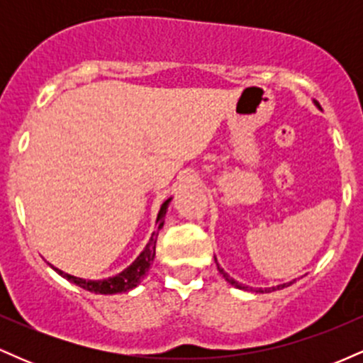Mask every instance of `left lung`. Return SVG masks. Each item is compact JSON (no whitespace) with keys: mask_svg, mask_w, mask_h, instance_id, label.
<instances>
[{"mask_svg":"<svg viewBox=\"0 0 363 363\" xmlns=\"http://www.w3.org/2000/svg\"><path fill=\"white\" fill-rule=\"evenodd\" d=\"M314 102V106L318 107V109H320V106H319V102L318 101H312ZM323 111V109H320ZM215 262H216V268H218V272H220V274H222V277L225 278V281H228L230 283L232 286H235V289H239V290H244V291H256V294H268V291H274V290H281V289H285V286H290L291 283H295V280H291V281H286V283H281V285H277V286H269V289H256L254 290L252 286H247V285H242V283H239V281H235L234 278L230 277V274H228L227 272H225V269L222 268V266L218 264V261H216V257H215Z\"/></svg>","mask_w":363,"mask_h":363,"instance_id":"1","label":"left lung"}]
</instances>
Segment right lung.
I'll return each instance as SVG.
<instances>
[{"mask_svg": "<svg viewBox=\"0 0 363 363\" xmlns=\"http://www.w3.org/2000/svg\"><path fill=\"white\" fill-rule=\"evenodd\" d=\"M170 201H172V198L165 199V201L162 203L160 210H158V215H157V222H155L157 228L153 230L152 237H150L148 244L145 245V249L140 252V256L136 257V259L133 261L128 268H124L121 273L114 274V277H109V278H102V280H85V278L65 273L62 269L56 268V266H52V264H51V268L57 274H60V277L65 278V280L72 281L77 286H80V289L91 291V294L114 295V294H124V291L136 289V286H138L140 283L145 280L150 266L153 264V259H155L157 237H158V232H160L162 227H164V218H165V213H167V208H169Z\"/></svg>", "mask_w": 363, "mask_h": 363, "instance_id": "add662e5", "label": "right lung"}]
</instances>
